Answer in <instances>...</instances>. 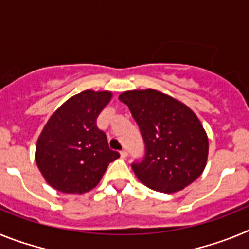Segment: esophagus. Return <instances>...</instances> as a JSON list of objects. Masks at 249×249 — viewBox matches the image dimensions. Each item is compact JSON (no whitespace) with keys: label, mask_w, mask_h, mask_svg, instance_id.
I'll return each instance as SVG.
<instances>
[{"label":"esophagus","mask_w":249,"mask_h":249,"mask_svg":"<svg viewBox=\"0 0 249 249\" xmlns=\"http://www.w3.org/2000/svg\"><path fill=\"white\" fill-rule=\"evenodd\" d=\"M120 153H121V157H122V158H126L127 155H128V153H127V149L126 148H123L122 151L120 152Z\"/></svg>","instance_id":"obj_1"}]
</instances>
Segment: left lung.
I'll use <instances>...</instances> for the list:
<instances>
[{
  "label": "left lung",
  "mask_w": 249,
  "mask_h": 249,
  "mask_svg": "<svg viewBox=\"0 0 249 249\" xmlns=\"http://www.w3.org/2000/svg\"><path fill=\"white\" fill-rule=\"evenodd\" d=\"M144 142V156L132 168L143 184L173 193L196 181L203 172L208 138L192 109L155 89L123 92Z\"/></svg>",
  "instance_id": "obj_1"
}]
</instances>
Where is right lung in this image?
Returning <instances> with one entry per match:
<instances>
[{
  "label": "right lung",
  "mask_w": 249,
  "mask_h": 249,
  "mask_svg": "<svg viewBox=\"0 0 249 249\" xmlns=\"http://www.w3.org/2000/svg\"><path fill=\"white\" fill-rule=\"evenodd\" d=\"M111 97V92L83 91L66 101L46 123L37 141L36 163L57 191L89 192L120 157L97 127L98 114Z\"/></svg>",
  "instance_id": "right-lung-1"
}]
</instances>
